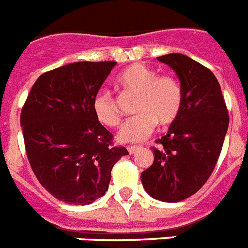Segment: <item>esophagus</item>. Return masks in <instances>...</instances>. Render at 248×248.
<instances>
[{"label":"esophagus","mask_w":248,"mask_h":248,"mask_svg":"<svg viewBox=\"0 0 248 248\" xmlns=\"http://www.w3.org/2000/svg\"><path fill=\"white\" fill-rule=\"evenodd\" d=\"M140 147H135V145H131V147H127V151L130 155H135L136 152L139 151Z\"/></svg>","instance_id":"1"}]
</instances>
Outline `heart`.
Wrapping results in <instances>:
<instances>
[{
	"label": "heart",
	"mask_w": 248,
	"mask_h": 248,
	"mask_svg": "<svg viewBox=\"0 0 248 248\" xmlns=\"http://www.w3.org/2000/svg\"><path fill=\"white\" fill-rule=\"evenodd\" d=\"M122 91L136 95L134 112L138 116L121 127L117 139L120 143H139L147 139L155 128L172 124L183 108V89L175 77L157 76V72L144 64H132L117 78ZM93 110L96 120L107 127H117L121 116L116 101L108 93H99L93 100Z\"/></svg>",
	"instance_id": "b5f03b06"
}]
</instances>
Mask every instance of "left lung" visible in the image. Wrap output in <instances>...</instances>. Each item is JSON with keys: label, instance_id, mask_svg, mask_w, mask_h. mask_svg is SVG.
I'll use <instances>...</instances> for the list:
<instances>
[{"label": "left lung", "instance_id": "8db88e82", "mask_svg": "<svg viewBox=\"0 0 248 248\" xmlns=\"http://www.w3.org/2000/svg\"><path fill=\"white\" fill-rule=\"evenodd\" d=\"M180 81V116L153 149V165L141 172L145 192L162 202H179L198 192L215 167L229 116L217 79L210 69L183 54L157 58Z\"/></svg>", "mask_w": 248, "mask_h": 248}]
</instances>
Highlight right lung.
Segmentation results:
<instances>
[{
    "instance_id": "add662e5",
    "label": "right lung",
    "mask_w": 248,
    "mask_h": 248,
    "mask_svg": "<svg viewBox=\"0 0 248 248\" xmlns=\"http://www.w3.org/2000/svg\"><path fill=\"white\" fill-rule=\"evenodd\" d=\"M116 62H78L38 77L21 109L33 172L56 200L93 203L108 190L114 163L128 152L96 120L93 100Z\"/></svg>"
}]
</instances>
